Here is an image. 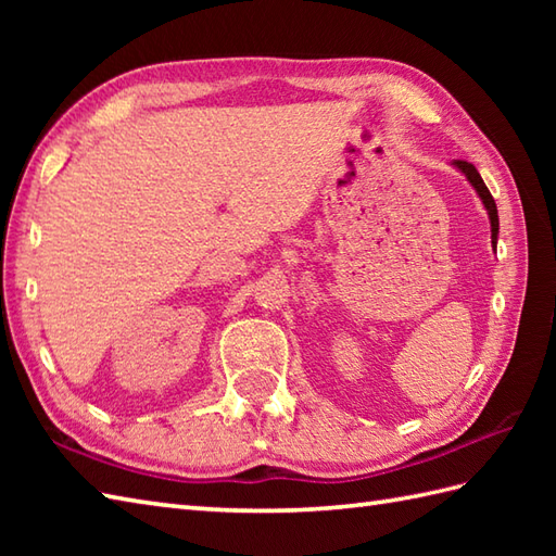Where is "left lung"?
<instances>
[{"instance_id":"left-lung-1","label":"left lung","mask_w":556,"mask_h":556,"mask_svg":"<svg viewBox=\"0 0 556 556\" xmlns=\"http://www.w3.org/2000/svg\"><path fill=\"white\" fill-rule=\"evenodd\" d=\"M454 167H456L458 172H464V174H466V179L470 181V186H473L476 191H478V195H480V200H482V205H485L488 215H490V227H492V243H497V233H500V215H497V205H494V198H492V193L488 191L485 181H482V176L478 174V169H476L473 164H470V162H464V160H454Z\"/></svg>"}]
</instances>
